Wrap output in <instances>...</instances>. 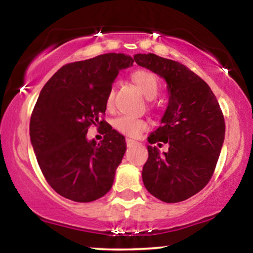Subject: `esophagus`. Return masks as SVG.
I'll list each match as a JSON object with an SVG mask.
<instances>
[{
	"instance_id": "1",
	"label": "esophagus",
	"mask_w": 253,
	"mask_h": 253,
	"mask_svg": "<svg viewBox=\"0 0 253 253\" xmlns=\"http://www.w3.org/2000/svg\"><path fill=\"white\" fill-rule=\"evenodd\" d=\"M134 144H136V141L135 140H133V139H129V138H127L126 139V145L127 146H132V145H134Z\"/></svg>"
}]
</instances>
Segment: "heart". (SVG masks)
<instances>
[{"label": "heart", "instance_id": "heart-1", "mask_svg": "<svg viewBox=\"0 0 253 253\" xmlns=\"http://www.w3.org/2000/svg\"><path fill=\"white\" fill-rule=\"evenodd\" d=\"M130 80L133 83L140 89V91L147 98H153L158 94L159 90V82L158 78L156 77L155 74L145 69H139L132 72L130 75ZM114 103V89H110L108 95L106 98V106L107 108L110 109ZM113 127L118 130L121 134L127 136H138L141 133L149 128V124L143 119L127 117V115H120L113 121Z\"/></svg>", "mask_w": 253, "mask_h": 253}]
</instances>
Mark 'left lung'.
Masks as SVG:
<instances>
[{
    "mask_svg": "<svg viewBox=\"0 0 253 253\" xmlns=\"http://www.w3.org/2000/svg\"><path fill=\"white\" fill-rule=\"evenodd\" d=\"M134 62L163 77L169 104L162 126L150 134V144H169L163 155L147 146L143 182L150 194L168 203L184 201L211 181L225 139V119L215 95L195 72L175 60L153 53L134 56Z\"/></svg>",
    "mask_w": 253,
    "mask_h": 253,
    "instance_id": "8db88e82",
    "label": "left lung"
}]
</instances>
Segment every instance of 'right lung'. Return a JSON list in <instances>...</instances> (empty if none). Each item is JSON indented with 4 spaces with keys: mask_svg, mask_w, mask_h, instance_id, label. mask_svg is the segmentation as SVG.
<instances>
[{
    "mask_svg": "<svg viewBox=\"0 0 253 253\" xmlns=\"http://www.w3.org/2000/svg\"><path fill=\"white\" fill-rule=\"evenodd\" d=\"M133 62L123 53H106L66 64L40 91L31 115V143L45 179L65 199L91 202L112 188L126 141L103 119L106 98L119 71ZM92 124L105 130L98 144L86 140Z\"/></svg>",
    "mask_w": 253,
    "mask_h": 253,
    "instance_id": "obj_1",
    "label": "right lung"
}]
</instances>
